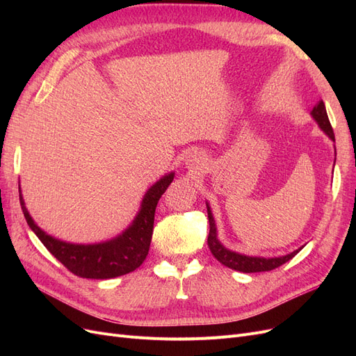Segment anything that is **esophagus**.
I'll list each match as a JSON object with an SVG mask.
<instances>
[{"label":"esophagus","instance_id":"obj_1","mask_svg":"<svg viewBox=\"0 0 356 356\" xmlns=\"http://www.w3.org/2000/svg\"><path fill=\"white\" fill-rule=\"evenodd\" d=\"M186 166L193 170V172H199L204 168V157L199 152H191L186 156Z\"/></svg>","mask_w":356,"mask_h":356}]
</instances>
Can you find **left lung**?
<instances>
[{
  "label": "left lung",
  "mask_w": 356,
  "mask_h": 356,
  "mask_svg": "<svg viewBox=\"0 0 356 356\" xmlns=\"http://www.w3.org/2000/svg\"><path fill=\"white\" fill-rule=\"evenodd\" d=\"M310 115L314 117V120L318 123V126L321 127L322 132H325V135L331 139L334 143V132L332 127L330 124L328 115H327V110H325V104L324 101H319L314 110L310 111ZM207 208H208V218H209V236H208V246L212 252V255L217 258V260L224 264L225 267H230L233 270L238 272H243V273H257V272H268L273 270V268L282 266L284 263L289 261L291 258L296 257L303 246L298 248V250L289 252L286 255L282 257H272V258H264V257H252V255H245V254H239L236 251L229 250L225 248L220 241H218V234H217V224H215L213 215L211 211L209 203L207 202Z\"/></svg>",
  "instance_id": "left-lung-1"
}]
</instances>
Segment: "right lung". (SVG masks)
<instances>
[{"mask_svg":"<svg viewBox=\"0 0 356 356\" xmlns=\"http://www.w3.org/2000/svg\"><path fill=\"white\" fill-rule=\"evenodd\" d=\"M174 177L175 172H169L149 187L132 224L115 238L99 243H71L47 234L32 220L19 190L20 207L31 230L70 272L88 279H110L131 273L144 263L153 236L157 202Z\"/></svg>","mask_w":356,"mask_h":356,"instance_id":"right-lung-1","label":"right lung"}]
</instances>
